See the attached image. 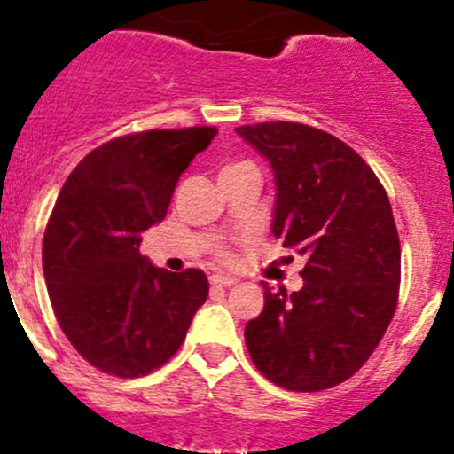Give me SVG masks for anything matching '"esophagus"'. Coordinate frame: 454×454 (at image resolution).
I'll use <instances>...</instances> for the list:
<instances>
[{
    "instance_id": "1",
    "label": "esophagus",
    "mask_w": 454,
    "mask_h": 454,
    "mask_svg": "<svg viewBox=\"0 0 454 454\" xmlns=\"http://www.w3.org/2000/svg\"><path fill=\"white\" fill-rule=\"evenodd\" d=\"M235 282H237V279L232 278V275H226V273L210 275V285H215V286H232Z\"/></svg>"
}]
</instances>
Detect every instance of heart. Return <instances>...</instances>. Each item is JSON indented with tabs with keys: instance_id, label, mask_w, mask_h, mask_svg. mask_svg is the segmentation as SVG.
<instances>
[{
	"instance_id": "b5f03b06",
	"label": "heart",
	"mask_w": 454,
	"mask_h": 454,
	"mask_svg": "<svg viewBox=\"0 0 454 454\" xmlns=\"http://www.w3.org/2000/svg\"><path fill=\"white\" fill-rule=\"evenodd\" d=\"M237 165H247V163H231V165H226V168H223V169H228V168H237Z\"/></svg>"
}]
</instances>
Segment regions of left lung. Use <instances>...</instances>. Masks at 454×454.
<instances>
[{
    "instance_id": "left-lung-1",
    "label": "left lung",
    "mask_w": 454,
    "mask_h": 454,
    "mask_svg": "<svg viewBox=\"0 0 454 454\" xmlns=\"http://www.w3.org/2000/svg\"><path fill=\"white\" fill-rule=\"evenodd\" d=\"M275 172V237L307 257L294 294L264 285L244 329L257 370L291 392H320L361 370L392 323L401 241L379 176L340 138L302 122L237 127Z\"/></svg>"
}]
</instances>
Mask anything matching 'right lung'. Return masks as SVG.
<instances>
[{
    "label": "right lung",
    "mask_w": 454,
    "mask_h": 454,
    "mask_svg": "<svg viewBox=\"0 0 454 454\" xmlns=\"http://www.w3.org/2000/svg\"><path fill=\"white\" fill-rule=\"evenodd\" d=\"M215 127L147 129L89 152L62 185L42 241L46 289L60 329L105 374L138 379L176 354L207 298L199 269L169 273L138 253L163 222L181 172Z\"/></svg>",
    "instance_id": "1"
}]
</instances>
